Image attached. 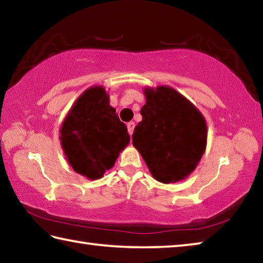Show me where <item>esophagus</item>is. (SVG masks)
Instances as JSON below:
<instances>
[{
	"mask_svg": "<svg viewBox=\"0 0 263 263\" xmlns=\"http://www.w3.org/2000/svg\"><path fill=\"white\" fill-rule=\"evenodd\" d=\"M135 126H136L135 122H130V123H127V130H128V133H130L131 136H132L133 131H135Z\"/></svg>",
	"mask_w": 263,
	"mask_h": 263,
	"instance_id": "esophagus-1",
	"label": "esophagus"
}]
</instances>
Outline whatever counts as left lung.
I'll list each match as a JSON object with an SVG mask.
<instances>
[{"label": "left lung", "instance_id": "left-lung-1", "mask_svg": "<svg viewBox=\"0 0 263 263\" xmlns=\"http://www.w3.org/2000/svg\"><path fill=\"white\" fill-rule=\"evenodd\" d=\"M146 104L132 136L151 174L174 183L195 171L206 147V123L190 101L167 86L146 88Z\"/></svg>", "mask_w": 263, "mask_h": 263}]
</instances>
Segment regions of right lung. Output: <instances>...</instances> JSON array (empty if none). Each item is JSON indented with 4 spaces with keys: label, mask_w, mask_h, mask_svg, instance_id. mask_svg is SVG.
<instances>
[{
    "label": "right lung",
    "mask_w": 263,
    "mask_h": 263,
    "mask_svg": "<svg viewBox=\"0 0 263 263\" xmlns=\"http://www.w3.org/2000/svg\"><path fill=\"white\" fill-rule=\"evenodd\" d=\"M60 141L74 171L96 180L114 167L130 136L110 105L105 89L96 86L75 101L61 125Z\"/></svg>",
    "instance_id": "1"
}]
</instances>
